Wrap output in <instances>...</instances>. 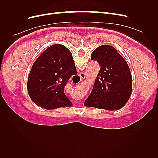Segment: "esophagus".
I'll list each match as a JSON object with an SVG mask.
<instances>
[{
  "mask_svg": "<svg viewBox=\"0 0 158 158\" xmlns=\"http://www.w3.org/2000/svg\"><path fill=\"white\" fill-rule=\"evenodd\" d=\"M80 77L81 78V80H83L85 78V74L84 73H81L80 74Z\"/></svg>",
  "mask_w": 158,
  "mask_h": 158,
  "instance_id": "esophagus-1",
  "label": "esophagus"
}]
</instances>
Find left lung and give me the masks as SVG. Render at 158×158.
Returning a JSON list of instances; mask_svg holds the SVG:
<instances>
[{
    "label": "left lung",
    "mask_w": 158,
    "mask_h": 158,
    "mask_svg": "<svg viewBox=\"0 0 158 158\" xmlns=\"http://www.w3.org/2000/svg\"><path fill=\"white\" fill-rule=\"evenodd\" d=\"M91 59L98 62L100 70L84 106L109 111L121 109L130 98L132 88V75L126 60L108 45L95 49Z\"/></svg>",
    "instance_id": "left-lung-1"
}]
</instances>
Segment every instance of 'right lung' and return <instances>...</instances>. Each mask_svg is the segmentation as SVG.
<instances>
[{
	"mask_svg": "<svg viewBox=\"0 0 158 158\" xmlns=\"http://www.w3.org/2000/svg\"><path fill=\"white\" fill-rule=\"evenodd\" d=\"M77 71L71 52L60 44L45 49L33 63L28 76L27 88L31 99L46 109L72 106L64 88Z\"/></svg>",
	"mask_w": 158,
	"mask_h": 158,
	"instance_id": "add662e5",
	"label": "right lung"
}]
</instances>
